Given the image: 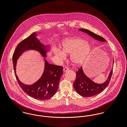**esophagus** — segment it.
<instances>
[{
	"label": "esophagus",
	"mask_w": 127,
	"mask_h": 127,
	"mask_svg": "<svg viewBox=\"0 0 127 127\" xmlns=\"http://www.w3.org/2000/svg\"><path fill=\"white\" fill-rule=\"evenodd\" d=\"M69 70V68L67 67H65L64 68H63V71H64V72H66L67 71Z\"/></svg>",
	"instance_id": "esophagus-1"
}]
</instances>
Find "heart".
<instances>
[{
    "label": "heart",
    "instance_id": "b5f03b06",
    "mask_svg": "<svg viewBox=\"0 0 127 127\" xmlns=\"http://www.w3.org/2000/svg\"><path fill=\"white\" fill-rule=\"evenodd\" d=\"M61 51L56 49L53 51L57 58L61 60L65 58V54H70V60L75 66H78L84 63L92 50L91 43L83 38L76 36L68 37L62 41Z\"/></svg>",
    "mask_w": 127,
    "mask_h": 127
}]
</instances>
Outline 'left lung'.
<instances>
[{
	"label": "left lung",
	"instance_id": "8db88e82",
	"mask_svg": "<svg viewBox=\"0 0 127 127\" xmlns=\"http://www.w3.org/2000/svg\"><path fill=\"white\" fill-rule=\"evenodd\" d=\"M79 31L85 32L100 42H107L102 37L88 30L83 29H79ZM114 60L113 58V66ZM113 68L110 71L107 80L103 83H95L86 75L83 71L82 67H81L76 72V78L73 84V87L76 92L81 96L91 97L96 96L102 92L108 86L112 74Z\"/></svg>",
	"mask_w": 127,
	"mask_h": 127
}]
</instances>
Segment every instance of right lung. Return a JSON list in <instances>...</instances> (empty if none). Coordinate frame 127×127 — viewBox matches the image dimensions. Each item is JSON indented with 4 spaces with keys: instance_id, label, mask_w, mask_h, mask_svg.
Wrapping results in <instances>:
<instances>
[{
    "instance_id": "1",
    "label": "right lung",
    "mask_w": 127,
    "mask_h": 127,
    "mask_svg": "<svg viewBox=\"0 0 127 127\" xmlns=\"http://www.w3.org/2000/svg\"><path fill=\"white\" fill-rule=\"evenodd\" d=\"M37 32H33L28 37L19 43L13 55V63L16 78L20 87L28 95L40 100H48L53 97L58 90L63 67L48 63L45 59L50 51V46L44 45L37 37ZM39 34L40 32L39 33ZM33 50L39 52L43 57L44 69L43 75L34 84L27 85L21 82L16 73V66L18 58L25 51Z\"/></svg>"
}]
</instances>
